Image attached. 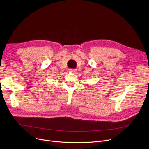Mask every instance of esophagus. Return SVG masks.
<instances>
[{
	"label": "esophagus",
	"mask_w": 149,
	"mask_h": 149,
	"mask_svg": "<svg viewBox=\"0 0 149 149\" xmlns=\"http://www.w3.org/2000/svg\"><path fill=\"white\" fill-rule=\"evenodd\" d=\"M69 71L70 72H72V73L75 74V73L76 72V70H75V69H69Z\"/></svg>",
	"instance_id": "1"
}]
</instances>
